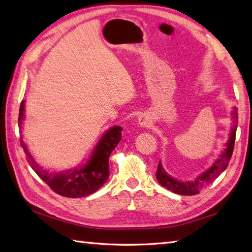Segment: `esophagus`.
I'll use <instances>...</instances> for the list:
<instances>
[{"label": "esophagus", "instance_id": "1", "mask_svg": "<svg viewBox=\"0 0 252 252\" xmlns=\"http://www.w3.org/2000/svg\"><path fill=\"white\" fill-rule=\"evenodd\" d=\"M138 122H139V125H140L141 127H143V128H147V127H150V126L152 125V122H151V121L149 120V118H147V116H145V115L139 116Z\"/></svg>", "mask_w": 252, "mask_h": 252}]
</instances>
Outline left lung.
<instances>
[{
    "label": "left lung",
    "instance_id": "8db88e82",
    "mask_svg": "<svg viewBox=\"0 0 252 252\" xmlns=\"http://www.w3.org/2000/svg\"><path fill=\"white\" fill-rule=\"evenodd\" d=\"M237 109L234 108L232 112V118L234 123L237 122ZM235 134H236V126L233 128L226 147L222 152V154L214 162L212 167L206 170L203 174H201L197 177L193 182H180L171 177L165 171L163 170L161 163L159 162L158 168L156 171V179L161 186L165 187L171 191L177 194H185V195H193L199 193L202 189L205 188L207 185H210L217 177L221 174L225 168L228 167V163L232 157L233 149H234L235 142Z\"/></svg>",
    "mask_w": 252,
    "mask_h": 252
}]
</instances>
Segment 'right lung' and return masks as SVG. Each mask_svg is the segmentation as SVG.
I'll return each mask as SVG.
<instances>
[{
  "label": "right lung",
  "mask_w": 252,
  "mask_h": 252,
  "mask_svg": "<svg viewBox=\"0 0 252 252\" xmlns=\"http://www.w3.org/2000/svg\"><path fill=\"white\" fill-rule=\"evenodd\" d=\"M23 112L24 101L22 100L18 119L19 127H21L24 119ZM122 130L120 126H114L109 129L97 143L91 159L83 168H75L64 173H50L41 169L31 156L22 138H20V144L26 153L31 168L55 193L66 198H81L97 191L109 179V157L122 139Z\"/></svg>",
  "instance_id": "1"
}]
</instances>
